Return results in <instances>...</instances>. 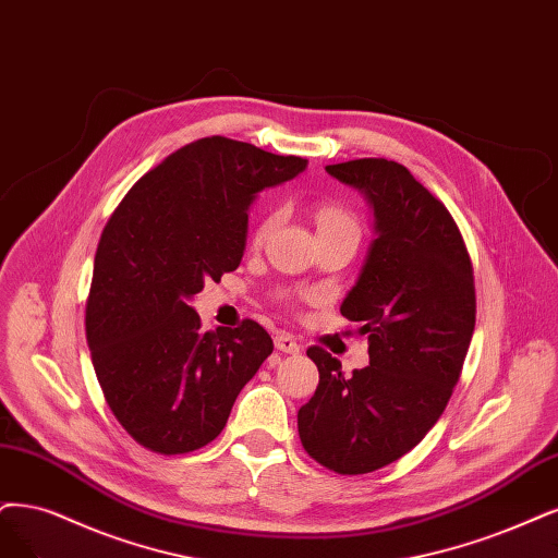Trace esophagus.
<instances>
[{
  "mask_svg": "<svg viewBox=\"0 0 558 558\" xmlns=\"http://www.w3.org/2000/svg\"><path fill=\"white\" fill-rule=\"evenodd\" d=\"M274 342H276V349H280V352H284V354H299L301 352L299 340L290 333H276Z\"/></svg>",
  "mask_w": 558,
  "mask_h": 558,
  "instance_id": "34e87169",
  "label": "esophagus"
}]
</instances>
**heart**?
I'll list each match as a JSON object with an SVG mask.
<instances>
[{
  "label": "heart",
  "instance_id": "heart-1",
  "mask_svg": "<svg viewBox=\"0 0 558 558\" xmlns=\"http://www.w3.org/2000/svg\"><path fill=\"white\" fill-rule=\"evenodd\" d=\"M315 222L319 232H331V230H347V232H361L359 218L354 216L352 209H347L344 204L338 202H319L315 209ZM278 225V214H268L257 227L253 234V243L262 245L266 236L274 232V227Z\"/></svg>",
  "mask_w": 558,
  "mask_h": 558
}]
</instances>
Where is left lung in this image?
Instances as JSON below:
<instances>
[{
    "label": "left lung",
    "mask_w": 558,
    "mask_h": 558,
    "mask_svg": "<svg viewBox=\"0 0 558 558\" xmlns=\"http://www.w3.org/2000/svg\"><path fill=\"white\" fill-rule=\"evenodd\" d=\"M326 172L375 209L377 239L340 305L367 336L369 365L344 377L324 347L307 349L319 384L299 409V437L322 466L361 476L400 460L444 414L476 326V284L456 218L404 165L359 158Z\"/></svg>",
    "instance_id": "1"
}]
</instances>
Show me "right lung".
Instances as JSON below:
<instances>
[{
	"label": "right lung",
	"instance_id": "obj_1",
	"mask_svg": "<svg viewBox=\"0 0 558 558\" xmlns=\"http://www.w3.org/2000/svg\"><path fill=\"white\" fill-rule=\"evenodd\" d=\"M301 156L211 135L170 154L119 202L94 257L85 331L121 427L160 456L211 444L274 352L264 328L202 333L185 303L236 271L253 197L305 170Z\"/></svg>",
	"mask_w": 558,
	"mask_h": 558
}]
</instances>
